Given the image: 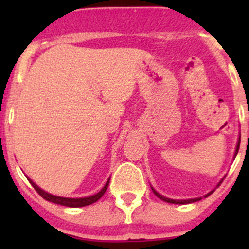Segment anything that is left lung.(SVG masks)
Masks as SVG:
<instances>
[{
	"instance_id": "obj_1",
	"label": "left lung",
	"mask_w": 249,
	"mask_h": 249,
	"mask_svg": "<svg viewBox=\"0 0 249 249\" xmlns=\"http://www.w3.org/2000/svg\"><path fill=\"white\" fill-rule=\"evenodd\" d=\"M240 141H241V136L238 137V141H237V144H236V149H235V154H233V158H236V155H237L238 148H240ZM224 177H225V176H224ZM224 177H223L222 179H220L219 182H218L217 187H219V185H220V183H222V182H223V179H224ZM217 187H215V188H217ZM150 188H152L153 193H154V194L157 195V196L159 197L160 200H162V201H165V202H169V203H176V205H187V203L196 202V201H199V200H201V199H202V197H195V199H187V200H173V199H169V197L164 196V195L159 194V193H158L157 190H155L154 188L152 187V185H150ZM213 192H214V189H212V190H211L210 193H207V194H206V195H203V197H207V196H210V195L212 194Z\"/></svg>"
}]
</instances>
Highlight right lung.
<instances>
[{
	"instance_id": "add662e5",
	"label": "right lung",
	"mask_w": 249,
	"mask_h": 249,
	"mask_svg": "<svg viewBox=\"0 0 249 249\" xmlns=\"http://www.w3.org/2000/svg\"><path fill=\"white\" fill-rule=\"evenodd\" d=\"M26 178L29 179V182L31 183L32 187L35 188V190H36V192L38 193V194L41 195V196L43 197L44 200H47V201H49V202L57 203V205L66 206V207H84V206L91 205V203L96 202L97 200L101 199V197L104 196L105 193H106L107 188H108V184H109V179H110V177H109L108 179H107L106 184L104 185V188H102V189L100 190L99 193L91 195V196H87V197H62V196H57V195H53V194H50V193H47L46 190H43L42 188H39L38 185H37L36 183L34 182V180L30 179L27 176H26Z\"/></svg>"
}]
</instances>
